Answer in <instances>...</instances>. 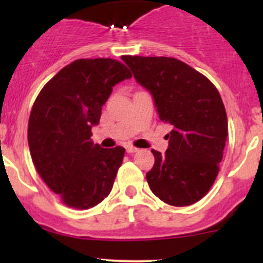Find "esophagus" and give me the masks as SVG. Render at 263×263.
<instances>
[{
    "label": "esophagus",
    "mask_w": 263,
    "mask_h": 263,
    "mask_svg": "<svg viewBox=\"0 0 263 263\" xmlns=\"http://www.w3.org/2000/svg\"><path fill=\"white\" fill-rule=\"evenodd\" d=\"M126 151H127V153H129V154H134V153H136V151H139V148L135 147V146H131V145H128V146H126Z\"/></svg>",
    "instance_id": "esophagus-1"
}]
</instances>
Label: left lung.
<instances>
[{
	"label": "left lung",
	"instance_id": "8db88e82",
	"mask_svg": "<svg viewBox=\"0 0 263 263\" xmlns=\"http://www.w3.org/2000/svg\"><path fill=\"white\" fill-rule=\"evenodd\" d=\"M134 78L154 99L156 112L173 129L165 154L146 173L148 187L168 205L188 206L210 191L219 173L228 118L221 97L208 78L172 57L123 55Z\"/></svg>",
	"mask_w": 263,
	"mask_h": 263
}]
</instances>
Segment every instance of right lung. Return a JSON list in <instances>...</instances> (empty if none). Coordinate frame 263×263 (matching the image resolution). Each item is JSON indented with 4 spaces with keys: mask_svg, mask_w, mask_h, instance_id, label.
<instances>
[{
    "mask_svg": "<svg viewBox=\"0 0 263 263\" xmlns=\"http://www.w3.org/2000/svg\"><path fill=\"white\" fill-rule=\"evenodd\" d=\"M131 76L112 58L76 60L47 82L34 103L28 127L31 159L68 208L86 210L112 191L124 148L94 144L91 128L113 86Z\"/></svg>",
    "mask_w": 263,
    "mask_h": 263,
    "instance_id": "obj_1",
    "label": "right lung"
}]
</instances>
